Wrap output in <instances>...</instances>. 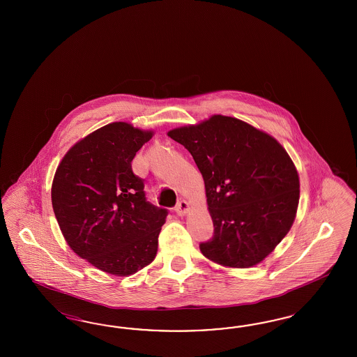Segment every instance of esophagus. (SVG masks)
Wrapping results in <instances>:
<instances>
[{
    "label": "esophagus",
    "instance_id": "esophagus-1",
    "mask_svg": "<svg viewBox=\"0 0 357 357\" xmlns=\"http://www.w3.org/2000/svg\"><path fill=\"white\" fill-rule=\"evenodd\" d=\"M188 209H190V204L185 200H181L175 206V212L178 213V216H185Z\"/></svg>",
    "mask_w": 357,
    "mask_h": 357
}]
</instances>
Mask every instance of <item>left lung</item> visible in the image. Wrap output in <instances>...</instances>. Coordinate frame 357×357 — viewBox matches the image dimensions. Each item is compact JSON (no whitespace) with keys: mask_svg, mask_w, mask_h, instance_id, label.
I'll return each instance as SVG.
<instances>
[{"mask_svg":"<svg viewBox=\"0 0 357 357\" xmlns=\"http://www.w3.org/2000/svg\"><path fill=\"white\" fill-rule=\"evenodd\" d=\"M167 136L191 153L204 179L215 234L200 243L203 255L233 268L270 255L292 227L300 200L298 173L280 142L224 115Z\"/></svg>","mask_w":357,"mask_h":357,"instance_id":"1","label":"left lung"}]
</instances>
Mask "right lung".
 Returning a JSON list of instances; mask_svg holds the SVG:
<instances>
[{"label":"right lung","mask_w":357,"mask_h":357,"mask_svg":"<svg viewBox=\"0 0 357 357\" xmlns=\"http://www.w3.org/2000/svg\"><path fill=\"white\" fill-rule=\"evenodd\" d=\"M153 130L107 124L75 144L52 182V206L69 248L98 270L133 275L151 264L167 209L146 202L132 160Z\"/></svg>","instance_id":"add662e5"}]
</instances>
